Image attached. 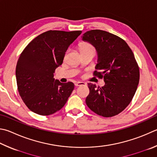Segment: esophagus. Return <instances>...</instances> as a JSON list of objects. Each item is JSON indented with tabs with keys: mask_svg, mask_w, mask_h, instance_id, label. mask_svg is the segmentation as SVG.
I'll list each match as a JSON object with an SVG mask.
<instances>
[{
	"mask_svg": "<svg viewBox=\"0 0 157 157\" xmlns=\"http://www.w3.org/2000/svg\"><path fill=\"white\" fill-rule=\"evenodd\" d=\"M85 83L82 82H75V86H82V85H84Z\"/></svg>",
	"mask_w": 157,
	"mask_h": 157,
	"instance_id": "1",
	"label": "esophagus"
}]
</instances>
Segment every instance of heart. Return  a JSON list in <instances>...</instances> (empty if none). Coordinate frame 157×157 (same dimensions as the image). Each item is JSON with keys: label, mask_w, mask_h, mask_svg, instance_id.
<instances>
[{"label": "heart", "mask_w": 157, "mask_h": 157, "mask_svg": "<svg viewBox=\"0 0 157 157\" xmlns=\"http://www.w3.org/2000/svg\"><path fill=\"white\" fill-rule=\"evenodd\" d=\"M86 49H93V48L90 44H88V43H82V44H81L80 50Z\"/></svg>", "instance_id": "b5f03b06"}]
</instances>
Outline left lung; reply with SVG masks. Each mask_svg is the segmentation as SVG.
I'll list each match as a JSON object with an SVG mask.
<instances>
[{
    "instance_id": "8db88e82",
    "label": "left lung",
    "mask_w": 157,
    "mask_h": 157,
    "mask_svg": "<svg viewBox=\"0 0 157 157\" xmlns=\"http://www.w3.org/2000/svg\"><path fill=\"white\" fill-rule=\"evenodd\" d=\"M82 38L95 47L98 63L94 74L104 78L105 82L101 87L88 83L86 105L105 117L118 115L130 103L139 84V69L135 56L123 39L107 31H88Z\"/></svg>"
}]
</instances>
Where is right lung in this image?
<instances>
[{
	"instance_id": "1",
	"label": "right lung",
	"mask_w": 157,
	"mask_h": 157,
	"mask_svg": "<svg viewBox=\"0 0 157 157\" xmlns=\"http://www.w3.org/2000/svg\"><path fill=\"white\" fill-rule=\"evenodd\" d=\"M81 31H48L29 42L17 62L16 78L20 95L32 112L49 115L63 107L74 84L61 83L53 78L65 52Z\"/></svg>"
}]
</instances>
